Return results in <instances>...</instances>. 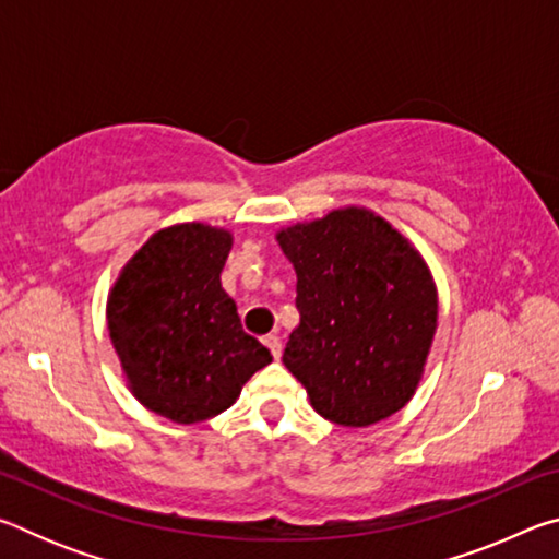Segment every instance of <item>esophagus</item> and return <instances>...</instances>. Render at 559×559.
<instances>
[{"label": "esophagus", "instance_id": "1", "mask_svg": "<svg viewBox=\"0 0 559 559\" xmlns=\"http://www.w3.org/2000/svg\"><path fill=\"white\" fill-rule=\"evenodd\" d=\"M263 345H266V347L271 349V355H273V357L281 359L283 343H281V337H278V335H266V337H263Z\"/></svg>", "mask_w": 559, "mask_h": 559}]
</instances>
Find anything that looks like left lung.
Segmentation results:
<instances>
[{
  "instance_id": "left-lung-1",
  "label": "left lung",
  "mask_w": 559,
  "mask_h": 559,
  "mask_svg": "<svg viewBox=\"0 0 559 559\" xmlns=\"http://www.w3.org/2000/svg\"><path fill=\"white\" fill-rule=\"evenodd\" d=\"M296 269L283 365L313 409L340 427H370L412 400L437 330V288L409 243L372 212L337 210L278 234Z\"/></svg>"
}]
</instances>
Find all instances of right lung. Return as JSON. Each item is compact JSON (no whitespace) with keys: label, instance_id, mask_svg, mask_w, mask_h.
Instances as JSON below:
<instances>
[{"label":"right lung","instance_id":"add662e5","mask_svg":"<svg viewBox=\"0 0 559 559\" xmlns=\"http://www.w3.org/2000/svg\"><path fill=\"white\" fill-rule=\"evenodd\" d=\"M229 249L222 229L169 226L130 259L110 293L108 330L132 394L169 421L212 419L273 359L243 333L222 288Z\"/></svg>","mask_w":559,"mask_h":559}]
</instances>
